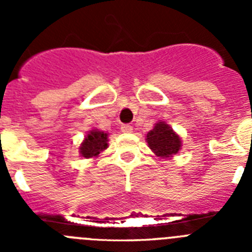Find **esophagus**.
<instances>
[{
	"label": "esophagus",
	"instance_id": "obj_1",
	"mask_svg": "<svg viewBox=\"0 0 252 252\" xmlns=\"http://www.w3.org/2000/svg\"><path fill=\"white\" fill-rule=\"evenodd\" d=\"M121 130H122V132H125V133H131L133 131V127L131 126V125H122Z\"/></svg>",
	"mask_w": 252,
	"mask_h": 252
}]
</instances>
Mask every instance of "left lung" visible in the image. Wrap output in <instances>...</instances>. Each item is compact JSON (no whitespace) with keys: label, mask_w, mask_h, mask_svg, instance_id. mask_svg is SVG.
I'll return each instance as SVG.
<instances>
[{"label":"left lung","mask_w":252,"mask_h":252,"mask_svg":"<svg viewBox=\"0 0 252 252\" xmlns=\"http://www.w3.org/2000/svg\"><path fill=\"white\" fill-rule=\"evenodd\" d=\"M145 137L151 151L161 159H171L182 150V139L165 121H158Z\"/></svg>","instance_id":"8db88e82"}]
</instances>
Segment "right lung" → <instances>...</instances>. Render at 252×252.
Here are the masks:
<instances>
[{
    "mask_svg": "<svg viewBox=\"0 0 252 252\" xmlns=\"http://www.w3.org/2000/svg\"><path fill=\"white\" fill-rule=\"evenodd\" d=\"M108 148V133L98 128H92L88 131L83 141L79 145V154L86 159H95L99 154Z\"/></svg>",
    "mask_w": 252,
    "mask_h": 252,
    "instance_id": "obj_1",
    "label": "right lung"
}]
</instances>
